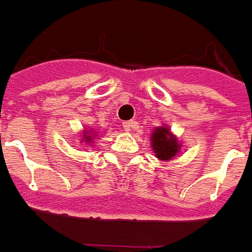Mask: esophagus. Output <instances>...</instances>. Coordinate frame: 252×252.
<instances>
[{
	"label": "esophagus",
	"mask_w": 252,
	"mask_h": 252,
	"mask_svg": "<svg viewBox=\"0 0 252 252\" xmlns=\"http://www.w3.org/2000/svg\"><path fill=\"white\" fill-rule=\"evenodd\" d=\"M135 126H136V123H135V121H124V123H123V128H124L126 131H131Z\"/></svg>",
	"instance_id": "obj_1"
}]
</instances>
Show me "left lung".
Wrapping results in <instances>:
<instances>
[{
	"instance_id": "left-lung-1",
	"label": "left lung",
	"mask_w": 252,
	"mask_h": 252,
	"mask_svg": "<svg viewBox=\"0 0 252 252\" xmlns=\"http://www.w3.org/2000/svg\"><path fill=\"white\" fill-rule=\"evenodd\" d=\"M151 141H152V149L156 158L163 161L171 160L181 149V145L177 138L170 132L169 126L155 128Z\"/></svg>"
}]
</instances>
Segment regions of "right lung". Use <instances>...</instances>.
Masks as SVG:
<instances>
[{"label": "right lung", "instance_id": "right-lung-1", "mask_svg": "<svg viewBox=\"0 0 252 252\" xmlns=\"http://www.w3.org/2000/svg\"><path fill=\"white\" fill-rule=\"evenodd\" d=\"M83 134L85 135H83L82 141H85L86 143H92V141H93V138H92V136H96V135H92L89 131H85Z\"/></svg>", "mask_w": 252, "mask_h": 252}]
</instances>
